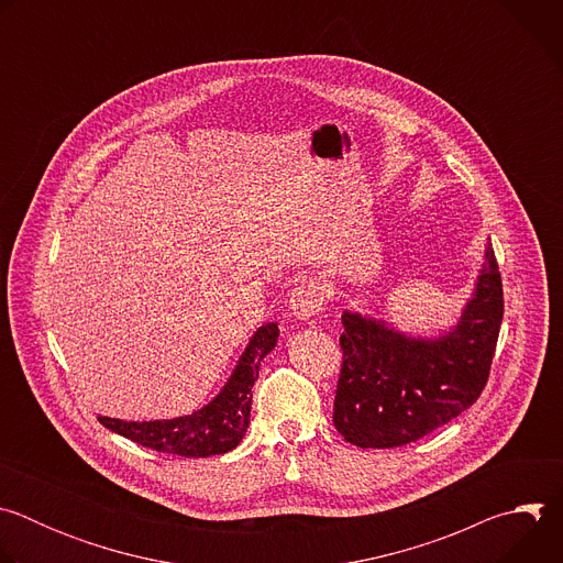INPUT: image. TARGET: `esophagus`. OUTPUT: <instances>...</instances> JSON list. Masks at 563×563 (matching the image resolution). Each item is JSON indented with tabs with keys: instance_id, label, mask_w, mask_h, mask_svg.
<instances>
[{
	"instance_id": "obj_1",
	"label": "esophagus",
	"mask_w": 563,
	"mask_h": 563,
	"mask_svg": "<svg viewBox=\"0 0 563 563\" xmlns=\"http://www.w3.org/2000/svg\"><path fill=\"white\" fill-rule=\"evenodd\" d=\"M325 300V289L318 283H302L289 296V309L296 320L309 323V320L320 311Z\"/></svg>"
}]
</instances>
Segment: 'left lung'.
<instances>
[{"label": "left lung", "mask_w": 563, "mask_h": 563, "mask_svg": "<svg viewBox=\"0 0 563 563\" xmlns=\"http://www.w3.org/2000/svg\"><path fill=\"white\" fill-rule=\"evenodd\" d=\"M501 318L504 289L490 238L470 298L437 334H408L345 309L336 430L356 448H398L456 419L488 380Z\"/></svg>", "instance_id": "obj_1"}]
</instances>
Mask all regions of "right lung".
Listing matches in <instances>:
<instances>
[{"mask_svg": "<svg viewBox=\"0 0 563 563\" xmlns=\"http://www.w3.org/2000/svg\"><path fill=\"white\" fill-rule=\"evenodd\" d=\"M278 323L261 325L240 354L231 376L220 391L200 410L163 421H122L98 415L111 432L135 441L155 452L178 456H213L233 450L245 439L252 417V387L258 378L263 358L278 343Z\"/></svg>", "mask_w": 563, "mask_h": 563, "instance_id": "right-lung-1", "label": "right lung"}]
</instances>
